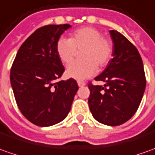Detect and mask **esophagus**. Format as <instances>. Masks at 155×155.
<instances>
[{"label": "esophagus", "instance_id": "34e87169", "mask_svg": "<svg viewBox=\"0 0 155 155\" xmlns=\"http://www.w3.org/2000/svg\"><path fill=\"white\" fill-rule=\"evenodd\" d=\"M77 83H78V86H80V87H81V86H84L85 85H86V83H85L84 81H78Z\"/></svg>", "mask_w": 155, "mask_h": 155}]
</instances>
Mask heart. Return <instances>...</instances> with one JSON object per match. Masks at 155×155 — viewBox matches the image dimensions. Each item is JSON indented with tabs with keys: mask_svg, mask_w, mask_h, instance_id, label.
<instances>
[{
	"mask_svg": "<svg viewBox=\"0 0 155 155\" xmlns=\"http://www.w3.org/2000/svg\"><path fill=\"white\" fill-rule=\"evenodd\" d=\"M81 49L83 59L71 63L66 70L67 75L75 80H85L95 74L97 66H107L113 54L111 41L93 27L76 29L69 39L60 38L56 46L58 56L64 64L70 63L75 57L76 50Z\"/></svg>",
	"mask_w": 155,
	"mask_h": 155,
	"instance_id": "1",
	"label": "heart"
}]
</instances>
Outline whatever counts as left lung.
Returning a JSON list of instances; mask_svg holds the SVG:
<instances>
[{
    "instance_id": "left-lung-1",
    "label": "left lung",
    "mask_w": 155,
    "mask_h": 155,
    "mask_svg": "<svg viewBox=\"0 0 155 155\" xmlns=\"http://www.w3.org/2000/svg\"><path fill=\"white\" fill-rule=\"evenodd\" d=\"M113 41V58L95 78L104 86L89 82V108L102 124L115 126L129 120L137 112L146 87L142 58L136 47L122 34L109 31Z\"/></svg>"
}]
</instances>
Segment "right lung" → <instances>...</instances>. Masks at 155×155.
<instances>
[{"instance_id":"right-lung-1","label":"right lung","mask_w":155,"mask_h":155,"mask_svg":"<svg viewBox=\"0 0 155 155\" xmlns=\"http://www.w3.org/2000/svg\"><path fill=\"white\" fill-rule=\"evenodd\" d=\"M69 25L39 28L26 39L12 65L10 81L18 107L28 120L51 126L67 117L79 86L75 80H57L64 67L56 46Z\"/></svg>"}]
</instances>
